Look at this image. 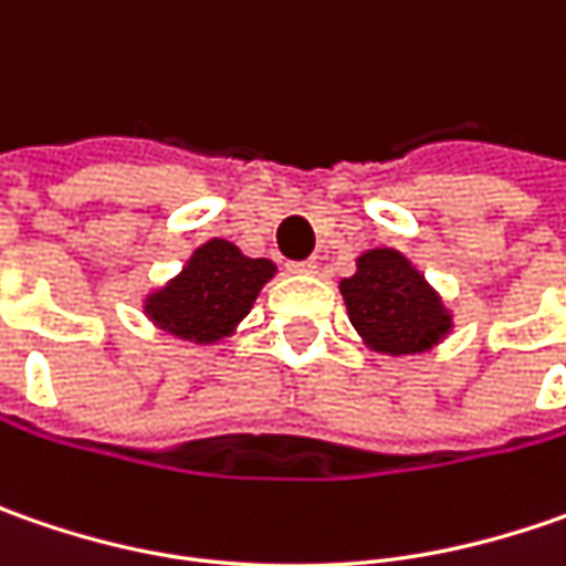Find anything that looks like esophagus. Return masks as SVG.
Segmentation results:
<instances>
[{
    "mask_svg": "<svg viewBox=\"0 0 566 566\" xmlns=\"http://www.w3.org/2000/svg\"><path fill=\"white\" fill-rule=\"evenodd\" d=\"M290 271L293 273H317V261L315 258H308V261H293V264H290Z\"/></svg>",
    "mask_w": 566,
    "mask_h": 566,
    "instance_id": "esophagus-1",
    "label": "esophagus"
}]
</instances>
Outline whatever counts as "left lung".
<instances>
[{"mask_svg":"<svg viewBox=\"0 0 566 566\" xmlns=\"http://www.w3.org/2000/svg\"><path fill=\"white\" fill-rule=\"evenodd\" d=\"M339 293L361 343L384 356L424 353L453 327L441 295L397 249L359 254L356 273L339 280Z\"/></svg>","mask_w":566,"mask_h":566,"instance_id":"obj_1","label":"left lung"}]
</instances>
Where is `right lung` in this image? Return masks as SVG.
<instances>
[{"label":"right lung","instance_id":"obj_1","mask_svg":"<svg viewBox=\"0 0 566 566\" xmlns=\"http://www.w3.org/2000/svg\"><path fill=\"white\" fill-rule=\"evenodd\" d=\"M273 273L276 264L268 258H249L227 239H210L144 298V315L172 337L207 346L239 327Z\"/></svg>","mask_w":566,"mask_h":566}]
</instances>
